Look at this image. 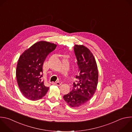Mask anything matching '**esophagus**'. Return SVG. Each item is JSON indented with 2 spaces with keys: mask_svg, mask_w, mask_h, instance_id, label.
<instances>
[{
  "mask_svg": "<svg viewBox=\"0 0 132 132\" xmlns=\"http://www.w3.org/2000/svg\"><path fill=\"white\" fill-rule=\"evenodd\" d=\"M52 84H54V85H58V86H60V85H61V83L59 82H52Z\"/></svg>",
  "mask_w": 132,
  "mask_h": 132,
  "instance_id": "34e87169",
  "label": "esophagus"
}]
</instances>
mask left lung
<instances>
[{"instance_id": "left-lung-1", "label": "left lung", "mask_w": 132, "mask_h": 132, "mask_svg": "<svg viewBox=\"0 0 132 132\" xmlns=\"http://www.w3.org/2000/svg\"><path fill=\"white\" fill-rule=\"evenodd\" d=\"M79 73L71 92L63 98L71 107L80 106L89 101L95 93L98 83V72L95 59L89 49L83 45H75Z\"/></svg>"}]
</instances>
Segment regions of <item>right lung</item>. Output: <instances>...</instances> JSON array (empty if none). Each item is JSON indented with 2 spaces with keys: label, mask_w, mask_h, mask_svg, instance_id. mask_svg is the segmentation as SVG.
Returning <instances> with one entry per match:
<instances>
[{
  "label": "right lung",
  "mask_w": 132,
  "mask_h": 132,
  "mask_svg": "<svg viewBox=\"0 0 132 132\" xmlns=\"http://www.w3.org/2000/svg\"><path fill=\"white\" fill-rule=\"evenodd\" d=\"M56 47L55 44L39 41L25 50L20 56L16 76L20 90L27 99L37 101L48 92L49 87L41 81L42 66L47 56Z\"/></svg>",
  "instance_id": "obj_1"
}]
</instances>
